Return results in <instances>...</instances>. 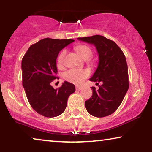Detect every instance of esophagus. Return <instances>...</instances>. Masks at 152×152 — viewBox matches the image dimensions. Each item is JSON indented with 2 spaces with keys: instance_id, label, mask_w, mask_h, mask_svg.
Here are the masks:
<instances>
[{
  "instance_id": "esophagus-1",
  "label": "esophagus",
  "mask_w": 152,
  "mask_h": 152,
  "mask_svg": "<svg viewBox=\"0 0 152 152\" xmlns=\"http://www.w3.org/2000/svg\"><path fill=\"white\" fill-rule=\"evenodd\" d=\"M82 88V86H76V90H77V91H81Z\"/></svg>"
}]
</instances>
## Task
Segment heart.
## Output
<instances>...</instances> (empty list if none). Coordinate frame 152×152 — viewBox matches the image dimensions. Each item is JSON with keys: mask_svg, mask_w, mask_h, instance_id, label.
<instances>
[{"mask_svg": "<svg viewBox=\"0 0 152 152\" xmlns=\"http://www.w3.org/2000/svg\"><path fill=\"white\" fill-rule=\"evenodd\" d=\"M76 50L78 53V54L84 60H88L92 56V50L89 47L86 45H80L76 47ZM66 55V50H63L58 57V66L62 65L64 58ZM89 71L86 69H70L64 73L65 80L70 82L76 83H80L84 79L87 77L89 75Z\"/></svg>", "mask_w": 152, "mask_h": 152, "instance_id": "1", "label": "heart"}]
</instances>
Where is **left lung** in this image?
Instances as JSON below:
<instances>
[{
    "mask_svg": "<svg viewBox=\"0 0 152 152\" xmlns=\"http://www.w3.org/2000/svg\"><path fill=\"white\" fill-rule=\"evenodd\" d=\"M93 45L99 55L97 68L90 81L102 83L96 91L92 87V95L85 102L87 111L95 117H104L116 110L129 88L128 71L125 55L118 45L104 36L78 38Z\"/></svg>",
    "mask_w": 152,
    "mask_h": 152,
    "instance_id": "8db88e82",
    "label": "left lung"
}]
</instances>
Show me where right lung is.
Here are the masks:
<instances>
[{
  "instance_id": "right-lung-1",
  "label": "right lung",
  "mask_w": 152,
  "mask_h": 152,
  "mask_svg": "<svg viewBox=\"0 0 152 152\" xmlns=\"http://www.w3.org/2000/svg\"><path fill=\"white\" fill-rule=\"evenodd\" d=\"M75 40L45 38L31 46L22 60L23 86L35 111L46 117L64 113L69 96L75 91L74 84L64 81L58 89L50 83L58 78L56 60L59 53Z\"/></svg>"
}]
</instances>
